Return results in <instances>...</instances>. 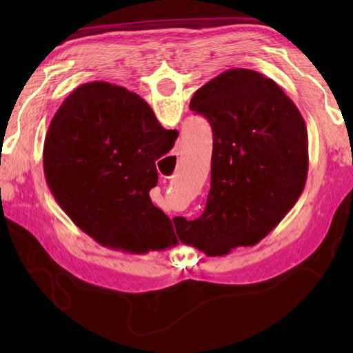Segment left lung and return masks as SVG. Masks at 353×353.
<instances>
[{
  "instance_id": "obj_1",
  "label": "left lung",
  "mask_w": 353,
  "mask_h": 353,
  "mask_svg": "<svg viewBox=\"0 0 353 353\" xmlns=\"http://www.w3.org/2000/svg\"><path fill=\"white\" fill-rule=\"evenodd\" d=\"M190 109L212 127L211 191L197 220L172 221L183 244L223 256L259 243L296 205L308 176V132L287 94L245 68L209 80Z\"/></svg>"
}]
</instances>
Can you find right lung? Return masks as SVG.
Wrapping results in <instances>:
<instances>
[{
	"label": "right lung",
	"instance_id": "add662e5",
	"mask_svg": "<svg viewBox=\"0 0 353 353\" xmlns=\"http://www.w3.org/2000/svg\"><path fill=\"white\" fill-rule=\"evenodd\" d=\"M177 130L125 88L91 81L66 97L43 142V172L77 228L114 250L147 253L177 244L172 223L150 200L156 161Z\"/></svg>",
	"mask_w": 353,
	"mask_h": 353
}]
</instances>
